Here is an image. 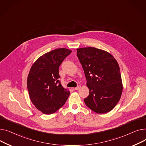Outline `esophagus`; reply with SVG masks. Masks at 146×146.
<instances>
[{"mask_svg": "<svg viewBox=\"0 0 146 146\" xmlns=\"http://www.w3.org/2000/svg\"><path fill=\"white\" fill-rule=\"evenodd\" d=\"M80 88H81V86H80V85H79V86L75 87V88H74V90H80Z\"/></svg>", "mask_w": 146, "mask_h": 146, "instance_id": "34e87169", "label": "esophagus"}]
</instances>
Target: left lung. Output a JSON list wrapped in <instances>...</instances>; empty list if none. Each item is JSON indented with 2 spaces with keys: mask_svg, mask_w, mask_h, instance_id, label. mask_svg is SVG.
<instances>
[{
  "mask_svg": "<svg viewBox=\"0 0 146 146\" xmlns=\"http://www.w3.org/2000/svg\"><path fill=\"white\" fill-rule=\"evenodd\" d=\"M76 51L90 90L84 99L85 104L98 114L109 112L118 103L123 91L118 62L112 55L96 48H79Z\"/></svg>",
  "mask_w": 146,
  "mask_h": 146,
  "instance_id": "obj_1",
  "label": "left lung"
}]
</instances>
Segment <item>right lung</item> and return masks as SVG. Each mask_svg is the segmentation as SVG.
Here are the masks:
<instances>
[{"label":"right lung","instance_id":"right-lung-1","mask_svg":"<svg viewBox=\"0 0 146 146\" xmlns=\"http://www.w3.org/2000/svg\"><path fill=\"white\" fill-rule=\"evenodd\" d=\"M72 51L59 48L40 56L32 66L27 87L33 104L45 114L55 113L65 103L70 91L59 81V67Z\"/></svg>","mask_w":146,"mask_h":146}]
</instances>
